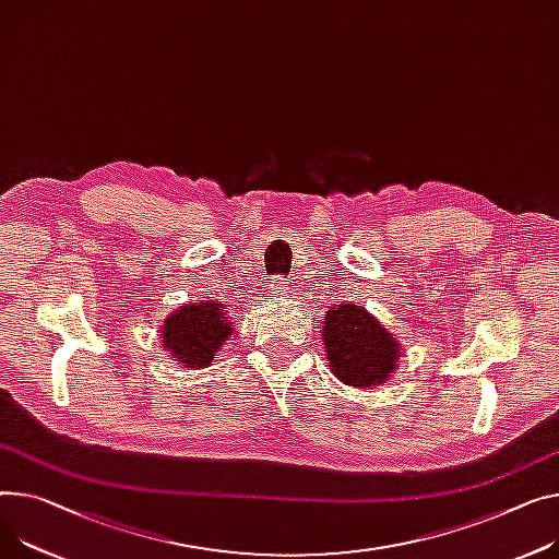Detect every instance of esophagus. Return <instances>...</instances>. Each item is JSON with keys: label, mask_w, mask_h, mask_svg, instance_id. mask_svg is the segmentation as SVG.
Instances as JSON below:
<instances>
[{"label": "esophagus", "mask_w": 559, "mask_h": 559, "mask_svg": "<svg viewBox=\"0 0 559 559\" xmlns=\"http://www.w3.org/2000/svg\"><path fill=\"white\" fill-rule=\"evenodd\" d=\"M271 293H275V295H286V293H288V282H284L282 277H280V280H273V282H271Z\"/></svg>", "instance_id": "obj_1"}]
</instances>
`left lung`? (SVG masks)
<instances>
[{
  "mask_svg": "<svg viewBox=\"0 0 559 559\" xmlns=\"http://www.w3.org/2000/svg\"><path fill=\"white\" fill-rule=\"evenodd\" d=\"M320 329L326 362L340 382L371 390L394 376L401 342L358 302L331 307Z\"/></svg>",
  "mask_w": 559,
  "mask_h": 559,
  "instance_id": "1",
  "label": "left lung"
}]
</instances>
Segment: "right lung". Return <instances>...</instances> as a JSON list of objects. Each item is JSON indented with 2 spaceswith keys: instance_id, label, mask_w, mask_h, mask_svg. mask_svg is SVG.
<instances>
[{
  "instance_id": "add662e5",
  "label": "right lung",
  "mask_w": 559,
  "mask_h": 559,
  "mask_svg": "<svg viewBox=\"0 0 559 559\" xmlns=\"http://www.w3.org/2000/svg\"><path fill=\"white\" fill-rule=\"evenodd\" d=\"M217 299H194L165 318L160 349L188 369L210 367L233 335V322Z\"/></svg>"
}]
</instances>
